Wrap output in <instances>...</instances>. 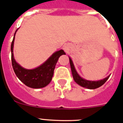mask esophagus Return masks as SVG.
Segmentation results:
<instances>
[{"mask_svg":"<svg viewBox=\"0 0 123 123\" xmlns=\"http://www.w3.org/2000/svg\"><path fill=\"white\" fill-rule=\"evenodd\" d=\"M65 49H66V50H67V49H68V48H67V47H66V48H65Z\"/></svg>","mask_w":123,"mask_h":123,"instance_id":"obj_1","label":"esophagus"}]
</instances>
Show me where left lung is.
Here are the masks:
<instances>
[{"label": "left lung", "mask_w": 123, "mask_h": 123, "mask_svg": "<svg viewBox=\"0 0 123 123\" xmlns=\"http://www.w3.org/2000/svg\"><path fill=\"white\" fill-rule=\"evenodd\" d=\"M69 59L73 79H74L75 82L77 84H79V86H82L83 87L89 89H94L99 87H101L102 85L105 84L106 81L109 79V77H110V75H109V76H108V77L105 78V79H103V80H100L98 81H91L86 80V79H83L82 77H81L79 75V73H77V71L75 69V68L74 66V64H73L72 60H71V59L69 57Z\"/></svg>", "instance_id": "8db88e82"}]
</instances>
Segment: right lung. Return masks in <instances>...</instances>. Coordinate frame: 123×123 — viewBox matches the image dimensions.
I'll return each instance as SVG.
<instances>
[{"label":"right lung","instance_id":"obj_1","mask_svg":"<svg viewBox=\"0 0 123 123\" xmlns=\"http://www.w3.org/2000/svg\"><path fill=\"white\" fill-rule=\"evenodd\" d=\"M18 29H16L14 33V37L11 45V61L14 73L21 82L29 87L34 89L44 87L50 84L52 80L54 75V69L58 59L61 55H65V52H64L63 50L57 51L54 52L44 63H43L38 67L32 69H25L22 67L18 62H16L13 55L14 37Z\"/></svg>","mask_w":123,"mask_h":123}]
</instances>
